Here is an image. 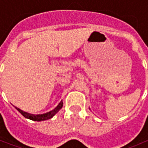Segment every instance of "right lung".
Segmentation results:
<instances>
[{
	"mask_svg": "<svg viewBox=\"0 0 148 148\" xmlns=\"http://www.w3.org/2000/svg\"><path fill=\"white\" fill-rule=\"evenodd\" d=\"M62 107H63V101H61V102L58 104V105L57 106L54 110L49 111V112H48V113H44V114H38V115H34V114H31V113H27V112H24V111L21 110L16 108V107H15V108H16V109L18 110L19 111V112H20V113H21L24 117H25V118L29 119L30 120H32V121H44V120H48L49 119L52 118V117H53V116H54L55 115L58 113V111L62 108Z\"/></svg>",
	"mask_w": 148,
	"mask_h": 148,
	"instance_id": "obj_1",
	"label": "right lung"
}]
</instances>
